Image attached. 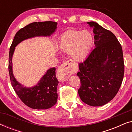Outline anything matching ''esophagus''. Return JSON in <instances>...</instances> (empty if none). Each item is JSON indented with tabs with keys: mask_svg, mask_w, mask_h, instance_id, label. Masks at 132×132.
Segmentation results:
<instances>
[{
	"mask_svg": "<svg viewBox=\"0 0 132 132\" xmlns=\"http://www.w3.org/2000/svg\"><path fill=\"white\" fill-rule=\"evenodd\" d=\"M77 67L71 61H66L59 67L58 75L62 80H67L72 74L76 73Z\"/></svg>",
	"mask_w": 132,
	"mask_h": 132,
	"instance_id": "1",
	"label": "esophagus"
}]
</instances>
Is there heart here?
Listing matches in <instances>:
<instances>
[{
	"mask_svg": "<svg viewBox=\"0 0 132 132\" xmlns=\"http://www.w3.org/2000/svg\"><path fill=\"white\" fill-rule=\"evenodd\" d=\"M93 42V36L88 30H70L61 37L59 47L62 52L70 53L75 61H80L89 55Z\"/></svg>",
	"mask_w": 132,
	"mask_h": 132,
	"instance_id": "obj_1",
	"label": "heart"
}]
</instances>
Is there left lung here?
I'll return each instance as SVG.
<instances>
[{
    "instance_id": "obj_1",
    "label": "left lung",
    "mask_w": 132,
    "mask_h": 132,
    "mask_svg": "<svg viewBox=\"0 0 132 132\" xmlns=\"http://www.w3.org/2000/svg\"><path fill=\"white\" fill-rule=\"evenodd\" d=\"M87 23L93 28L95 47L79 64L78 94L86 104L100 106L112 100L119 91L124 73L123 54L112 32L94 21Z\"/></svg>"
}]
</instances>
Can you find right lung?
Listing matches in <instances>:
<instances>
[{
	"label": "right lung",
	"instance_id": "add662e5",
	"mask_svg": "<svg viewBox=\"0 0 132 132\" xmlns=\"http://www.w3.org/2000/svg\"><path fill=\"white\" fill-rule=\"evenodd\" d=\"M56 28L57 23L54 21L32 23L16 33L10 47L8 70L11 85L20 100L32 109H47L56 103L59 82L56 77V68H50L47 70L36 85L26 87L20 84L14 76L12 56L15 47L21 41L35 37H50Z\"/></svg>",
	"mask_w": 132,
	"mask_h": 132
}]
</instances>
